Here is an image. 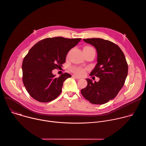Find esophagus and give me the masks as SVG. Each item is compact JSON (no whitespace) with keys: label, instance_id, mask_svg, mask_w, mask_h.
<instances>
[{"label":"esophagus","instance_id":"obj_1","mask_svg":"<svg viewBox=\"0 0 146 146\" xmlns=\"http://www.w3.org/2000/svg\"><path fill=\"white\" fill-rule=\"evenodd\" d=\"M73 77H74V78H77V79H80V77H79V76H74V75H73Z\"/></svg>","mask_w":146,"mask_h":146}]
</instances>
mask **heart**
I'll list each match as a JSON object with an SVG mask.
<instances>
[{
	"mask_svg": "<svg viewBox=\"0 0 146 146\" xmlns=\"http://www.w3.org/2000/svg\"><path fill=\"white\" fill-rule=\"evenodd\" d=\"M87 48H92L91 47H86ZM72 70L73 72H74V73L78 74V75H82L85 72V69L81 68H79V67H73L72 69Z\"/></svg>",
	"mask_w": 146,
	"mask_h": 146,
	"instance_id": "b5f03b06",
	"label": "heart"
}]
</instances>
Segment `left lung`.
<instances>
[{
    "label": "left lung",
    "instance_id": "left-lung-1",
    "mask_svg": "<svg viewBox=\"0 0 146 146\" xmlns=\"http://www.w3.org/2000/svg\"><path fill=\"white\" fill-rule=\"evenodd\" d=\"M83 40L96 50L98 62L90 75L100 80L92 82L87 78V86L81 93L90 103L103 105L113 99L123 86L128 75L127 62L121 48L110 41L100 38Z\"/></svg>",
    "mask_w": 146,
    "mask_h": 146
}]
</instances>
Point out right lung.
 I'll list each match as a JSON object with an SVG mask.
<instances>
[{
	"mask_svg": "<svg viewBox=\"0 0 146 146\" xmlns=\"http://www.w3.org/2000/svg\"><path fill=\"white\" fill-rule=\"evenodd\" d=\"M81 39L47 38L39 41L30 49L23 62V81L33 99L46 103L60 95L64 82L72 76L65 73L56 77L52 70L62 66L68 52Z\"/></svg>",
	"mask_w": 146,
	"mask_h": 146,
	"instance_id": "1",
	"label": "right lung"
}]
</instances>
